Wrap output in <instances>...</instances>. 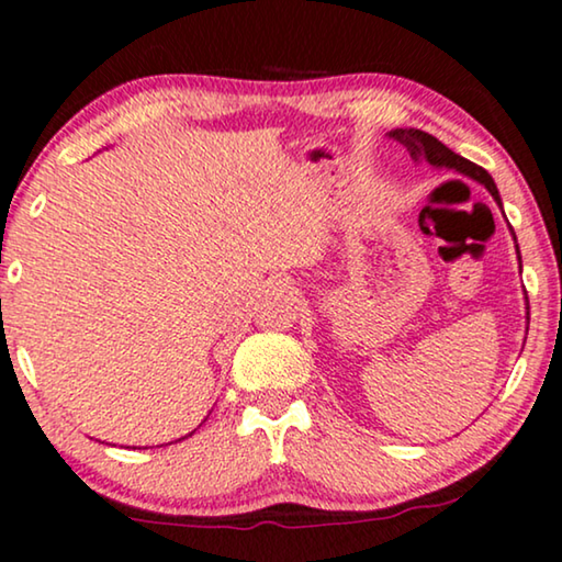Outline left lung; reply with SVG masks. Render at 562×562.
<instances>
[{"instance_id":"left-lung-1","label":"left lung","mask_w":562,"mask_h":562,"mask_svg":"<svg viewBox=\"0 0 562 562\" xmlns=\"http://www.w3.org/2000/svg\"><path fill=\"white\" fill-rule=\"evenodd\" d=\"M390 137L397 139L402 147H407V153L413 155L415 160H428L430 165H436V168H453L458 172H463V176H469L473 180H479V183H484L486 191L494 195V201L502 205L499 191H496L492 176H488V172L481 168V165L465 160V157H461V155H456L453 149H448L440 139L432 137V134L423 132V130H392ZM512 234H515V232H512ZM515 241H517V236H515ZM517 255H519V247H517ZM527 311H529V307H527ZM527 323H529V313H527Z\"/></svg>"}]
</instances>
